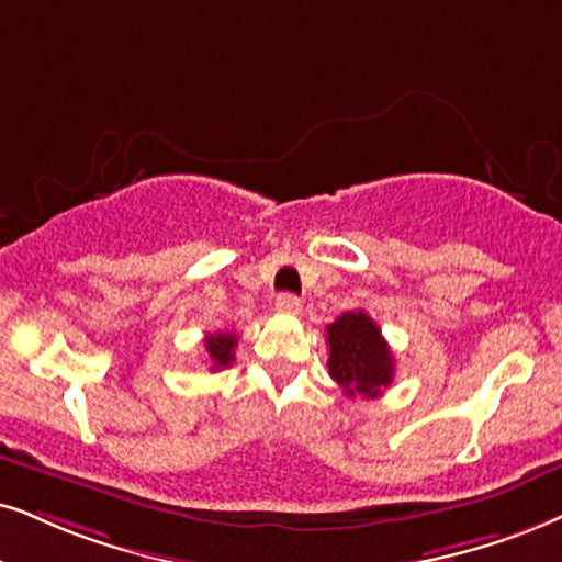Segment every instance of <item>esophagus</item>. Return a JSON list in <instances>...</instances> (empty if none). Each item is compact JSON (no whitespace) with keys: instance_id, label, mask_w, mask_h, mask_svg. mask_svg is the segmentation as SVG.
I'll return each mask as SVG.
<instances>
[{"instance_id":"34e87169","label":"esophagus","mask_w":562,"mask_h":562,"mask_svg":"<svg viewBox=\"0 0 562 562\" xmlns=\"http://www.w3.org/2000/svg\"><path fill=\"white\" fill-rule=\"evenodd\" d=\"M274 308L280 311V314H288V316L301 314V297L293 295V293H282V295H277Z\"/></svg>"}]
</instances>
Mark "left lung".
<instances>
[{
  "instance_id": "obj_1",
  "label": "left lung",
  "mask_w": 562,
  "mask_h": 562,
  "mask_svg": "<svg viewBox=\"0 0 562 562\" xmlns=\"http://www.w3.org/2000/svg\"><path fill=\"white\" fill-rule=\"evenodd\" d=\"M329 375L347 396H379L394 381V355L366 311H347L326 326Z\"/></svg>"
}]
</instances>
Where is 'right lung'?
<instances>
[{
    "label": "right lung",
    "mask_w": 562,
    "mask_h": 562,
    "mask_svg": "<svg viewBox=\"0 0 562 562\" xmlns=\"http://www.w3.org/2000/svg\"><path fill=\"white\" fill-rule=\"evenodd\" d=\"M238 345V337L233 331H215V334H207L204 337V350H207V358H210V371H220V368H228L233 360H236V350Z\"/></svg>",
    "instance_id": "add662e5"
}]
</instances>
